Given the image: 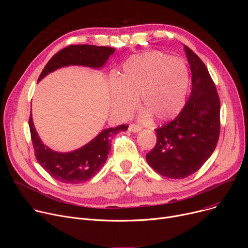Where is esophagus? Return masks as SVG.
I'll return each instance as SVG.
<instances>
[{"label": "esophagus", "mask_w": 248, "mask_h": 248, "mask_svg": "<svg viewBox=\"0 0 248 248\" xmlns=\"http://www.w3.org/2000/svg\"><path fill=\"white\" fill-rule=\"evenodd\" d=\"M128 129L131 132H133V133H138V132H140V129H141V126L137 124H129V126H128Z\"/></svg>", "instance_id": "esophagus-1"}]
</instances>
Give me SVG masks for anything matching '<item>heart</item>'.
<instances>
[{"label":"heart","instance_id":"obj_1","mask_svg":"<svg viewBox=\"0 0 248 248\" xmlns=\"http://www.w3.org/2000/svg\"><path fill=\"white\" fill-rule=\"evenodd\" d=\"M189 84V70L183 60L162 52L134 55L124 62L121 77L112 79V108L127 115L139 96L145 117L171 120L183 108Z\"/></svg>","mask_w":248,"mask_h":248}]
</instances>
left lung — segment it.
I'll return each mask as SVG.
<instances>
[{
  "label": "left lung",
  "instance_id": "obj_1",
  "mask_svg": "<svg viewBox=\"0 0 248 248\" xmlns=\"http://www.w3.org/2000/svg\"><path fill=\"white\" fill-rule=\"evenodd\" d=\"M192 72L188 101L175 120L155 128L157 142L146 155L160 175L184 179L204 165L214 152L220 134V99L203 61L184 45Z\"/></svg>",
  "mask_w": 248,
  "mask_h": 248
}]
</instances>
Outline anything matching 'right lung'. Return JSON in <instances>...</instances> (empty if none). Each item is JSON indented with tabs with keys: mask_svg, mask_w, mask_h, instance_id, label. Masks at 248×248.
Returning <instances> with one entry per match:
<instances>
[{
	"mask_svg": "<svg viewBox=\"0 0 248 248\" xmlns=\"http://www.w3.org/2000/svg\"><path fill=\"white\" fill-rule=\"evenodd\" d=\"M115 49L94 45H70L61 49L45 65L38 81L48 73L68 65L100 68ZM31 140L38 163L55 180L65 184H79L93 178L106 163L111 149L112 138L128 125L107 128L84 147L70 153H58L46 147L39 139L32 115L29 119Z\"/></svg>",
	"mask_w": 248,
	"mask_h": 248,
	"instance_id": "obj_1",
	"label": "right lung"
}]
</instances>
